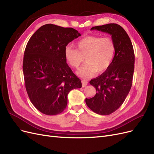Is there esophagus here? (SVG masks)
Returning <instances> with one entry per match:
<instances>
[{
	"mask_svg": "<svg viewBox=\"0 0 154 154\" xmlns=\"http://www.w3.org/2000/svg\"><path fill=\"white\" fill-rule=\"evenodd\" d=\"M82 87H85L88 83V82L87 80H82Z\"/></svg>",
	"mask_w": 154,
	"mask_h": 154,
	"instance_id": "34e87169",
	"label": "esophagus"
}]
</instances>
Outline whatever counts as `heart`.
Returning a JSON list of instances; mask_svg holds the SVG:
<instances>
[{
	"mask_svg": "<svg viewBox=\"0 0 154 154\" xmlns=\"http://www.w3.org/2000/svg\"><path fill=\"white\" fill-rule=\"evenodd\" d=\"M77 49L67 46L65 57L70 66L78 68L85 58L86 63L77 71L79 76L88 78L96 72L102 74L111 66L115 53L113 41L108 37L87 36L76 43Z\"/></svg>",
	"mask_w": 154,
	"mask_h": 154,
	"instance_id": "b5f03b06",
	"label": "heart"
}]
</instances>
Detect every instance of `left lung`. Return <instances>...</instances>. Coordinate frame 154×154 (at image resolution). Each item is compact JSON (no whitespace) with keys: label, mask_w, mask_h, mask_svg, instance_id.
Wrapping results in <instances>:
<instances>
[{"label":"left lung","mask_w":154,"mask_h":154,"mask_svg":"<svg viewBox=\"0 0 154 154\" xmlns=\"http://www.w3.org/2000/svg\"><path fill=\"white\" fill-rule=\"evenodd\" d=\"M111 35L115 54L109 69L90 81L96 88V95L85 99L88 108L100 115H109L123 104L131 88L134 70L135 57L128 35L122 26L109 24L93 27Z\"/></svg>","instance_id":"8db88e82"}]
</instances>
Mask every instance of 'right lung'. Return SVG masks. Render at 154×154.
<instances>
[{"mask_svg":"<svg viewBox=\"0 0 154 154\" xmlns=\"http://www.w3.org/2000/svg\"><path fill=\"white\" fill-rule=\"evenodd\" d=\"M80 36L73 28L48 24L41 26L27 44L22 67L26 88L31 103L42 113L62 112L69 92L82 87L65 57L67 44Z\"/></svg>","mask_w":154,"mask_h":154,"instance_id":"right-lung-1","label":"right lung"}]
</instances>
